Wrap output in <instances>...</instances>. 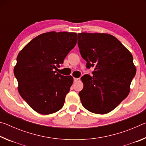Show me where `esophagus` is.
<instances>
[{"label": "esophagus", "instance_id": "1", "mask_svg": "<svg viewBox=\"0 0 146 146\" xmlns=\"http://www.w3.org/2000/svg\"><path fill=\"white\" fill-rule=\"evenodd\" d=\"M78 80V78H73L74 82H77Z\"/></svg>", "mask_w": 146, "mask_h": 146}]
</instances>
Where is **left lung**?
Listing matches in <instances>:
<instances>
[{
  "label": "left lung",
  "mask_w": 146,
  "mask_h": 146,
  "mask_svg": "<svg viewBox=\"0 0 146 146\" xmlns=\"http://www.w3.org/2000/svg\"><path fill=\"white\" fill-rule=\"evenodd\" d=\"M78 46L86 68L92 75L81 77L84 88L78 93L89 111L106 114L127 97L136 75L133 58L114 36L106 33L78 34Z\"/></svg>",
  "instance_id": "left-lung-1"
}]
</instances>
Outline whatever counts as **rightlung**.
I'll return each instance as SVG.
<instances>
[{"label": "right lung", "instance_id": "1", "mask_svg": "<svg viewBox=\"0 0 146 146\" xmlns=\"http://www.w3.org/2000/svg\"><path fill=\"white\" fill-rule=\"evenodd\" d=\"M76 42V33L48 32L34 38L17 56L14 75L19 94L37 113L51 114L63 107L73 78L56 70Z\"/></svg>", "mask_w": 146, "mask_h": 146}]
</instances>
